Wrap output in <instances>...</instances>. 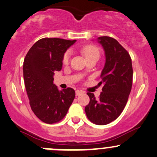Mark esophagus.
<instances>
[{
  "instance_id": "1",
  "label": "esophagus",
  "mask_w": 157,
  "mask_h": 157,
  "mask_svg": "<svg viewBox=\"0 0 157 157\" xmlns=\"http://www.w3.org/2000/svg\"><path fill=\"white\" fill-rule=\"evenodd\" d=\"M82 93H84L83 92H82V91H80V90H77V91H76V95L78 96V95H80V94H82Z\"/></svg>"
}]
</instances>
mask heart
Returning <instances> with one entry per match:
<instances>
[{"label":"heart","instance_id":"heart-1","mask_svg":"<svg viewBox=\"0 0 157 157\" xmlns=\"http://www.w3.org/2000/svg\"><path fill=\"white\" fill-rule=\"evenodd\" d=\"M82 53H83L84 56L86 57V59L87 58L91 57V56H99V50L98 49L97 47L95 46L92 45V44H89V45H86L85 47H83L82 48ZM70 57H71V51H66L63 55V62L64 64H68L69 63L70 60Z\"/></svg>","mask_w":157,"mask_h":157}]
</instances>
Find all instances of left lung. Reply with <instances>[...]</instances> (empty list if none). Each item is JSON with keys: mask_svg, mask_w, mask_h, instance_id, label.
<instances>
[{"mask_svg": "<svg viewBox=\"0 0 157 157\" xmlns=\"http://www.w3.org/2000/svg\"><path fill=\"white\" fill-rule=\"evenodd\" d=\"M97 41L104 48L106 59L100 82L104 87L99 99H95L93 93H87L90 101L85 112L93 123L105 125L116 119L126 106L132 83V60L113 38L101 36Z\"/></svg>", "mask_w": 157, "mask_h": 157, "instance_id": "obj_1", "label": "left lung"}]
</instances>
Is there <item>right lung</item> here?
Here are the masks:
<instances>
[{
  "mask_svg": "<svg viewBox=\"0 0 157 157\" xmlns=\"http://www.w3.org/2000/svg\"><path fill=\"white\" fill-rule=\"evenodd\" d=\"M76 41L44 38L31 47L24 60V80L30 107L46 124L63 119L75 99L73 89H57L53 75L55 71H61L63 55Z\"/></svg>",
  "mask_w": 157,
  "mask_h": 157,
  "instance_id": "1",
  "label": "right lung"
}]
</instances>
